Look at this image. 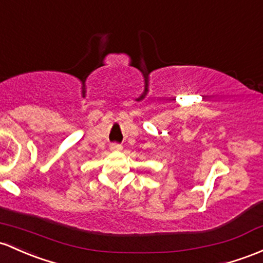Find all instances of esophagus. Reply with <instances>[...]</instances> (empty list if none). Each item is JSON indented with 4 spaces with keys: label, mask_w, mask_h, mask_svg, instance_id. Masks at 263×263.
<instances>
[{
    "label": "esophagus",
    "mask_w": 263,
    "mask_h": 263,
    "mask_svg": "<svg viewBox=\"0 0 263 263\" xmlns=\"http://www.w3.org/2000/svg\"><path fill=\"white\" fill-rule=\"evenodd\" d=\"M109 148H111L112 151H121V149H122V145H120V143H112V145L109 146Z\"/></svg>",
    "instance_id": "34e87169"
}]
</instances>
